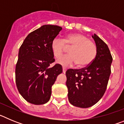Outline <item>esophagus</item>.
I'll return each instance as SVG.
<instances>
[{
	"label": "esophagus",
	"instance_id": "1",
	"mask_svg": "<svg viewBox=\"0 0 124 124\" xmlns=\"http://www.w3.org/2000/svg\"><path fill=\"white\" fill-rule=\"evenodd\" d=\"M66 71V68L65 67H63V72L64 73H65Z\"/></svg>",
	"mask_w": 124,
	"mask_h": 124
}]
</instances>
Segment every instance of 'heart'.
<instances>
[{"label":"heart","instance_id":"heart-1","mask_svg":"<svg viewBox=\"0 0 124 124\" xmlns=\"http://www.w3.org/2000/svg\"><path fill=\"white\" fill-rule=\"evenodd\" d=\"M69 47L71 48L69 52L70 54L59 59L58 63L64 66L77 63L79 67H84L90 64L97 54L96 44L86 36L79 33L69 34L62 40L54 38L51 43V51L56 59L59 58Z\"/></svg>","mask_w":124,"mask_h":124}]
</instances>
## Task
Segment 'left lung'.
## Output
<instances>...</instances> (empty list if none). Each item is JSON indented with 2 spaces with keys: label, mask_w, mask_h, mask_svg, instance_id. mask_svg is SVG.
<instances>
[{
  "label": "left lung",
  "mask_w": 124,
  "mask_h": 124,
  "mask_svg": "<svg viewBox=\"0 0 124 124\" xmlns=\"http://www.w3.org/2000/svg\"><path fill=\"white\" fill-rule=\"evenodd\" d=\"M93 38L97 54L90 64L79 70L66 72L68 99L74 106L87 108L94 106L104 94L111 70L112 57L106 43L96 34Z\"/></svg>",
  "instance_id": "left-lung-1"
}]
</instances>
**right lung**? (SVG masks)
Instances as JSON below:
<instances>
[{
	"label": "right lung",
	"mask_w": 124,
	"mask_h": 124,
	"mask_svg": "<svg viewBox=\"0 0 124 124\" xmlns=\"http://www.w3.org/2000/svg\"><path fill=\"white\" fill-rule=\"evenodd\" d=\"M62 28L45 25L28 35L19 49L15 67V82L20 94L28 102L35 105L48 102L51 87L62 66L56 64L51 43Z\"/></svg>",
	"instance_id": "add662e5"
}]
</instances>
